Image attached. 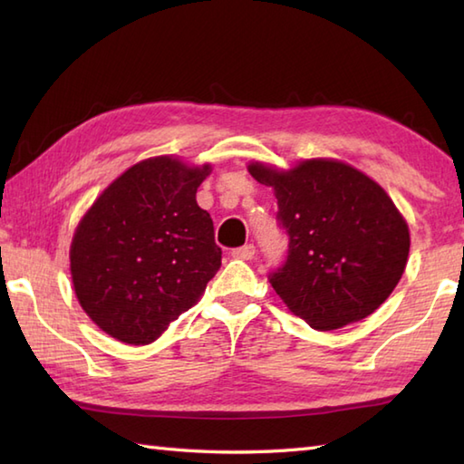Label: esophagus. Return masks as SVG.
I'll return each instance as SVG.
<instances>
[{
	"label": "esophagus",
	"instance_id": "obj_1",
	"mask_svg": "<svg viewBox=\"0 0 464 464\" xmlns=\"http://www.w3.org/2000/svg\"><path fill=\"white\" fill-rule=\"evenodd\" d=\"M233 257L235 259H241V261H249V259H253L255 257V245H243V247H239V249H233Z\"/></svg>",
	"mask_w": 464,
	"mask_h": 464
}]
</instances>
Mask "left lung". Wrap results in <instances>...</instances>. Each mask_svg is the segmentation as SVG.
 Returning a JSON list of instances; mask_svg holds the SVG:
<instances>
[{"label":"left lung","mask_w":464,"mask_h":464,"mask_svg":"<svg viewBox=\"0 0 464 464\" xmlns=\"http://www.w3.org/2000/svg\"><path fill=\"white\" fill-rule=\"evenodd\" d=\"M273 187L289 255L269 275L275 293L309 327L341 329L377 311L407 267L405 217L369 175L339 160H304L291 169L253 161Z\"/></svg>","instance_id":"left-lung-1"}]
</instances>
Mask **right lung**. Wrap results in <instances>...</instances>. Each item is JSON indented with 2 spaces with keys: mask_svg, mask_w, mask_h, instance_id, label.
<instances>
[{
  "mask_svg": "<svg viewBox=\"0 0 464 464\" xmlns=\"http://www.w3.org/2000/svg\"><path fill=\"white\" fill-rule=\"evenodd\" d=\"M211 165L160 155L131 165L82 217L69 247L75 297L97 327L150 344L191 309L221 267L197 187Z\"/></svg>",
  "mask_w": 464,
  "mask_h": 464,
  "instance_id": "right-lung-1",
  "label": "right lung"
}]
</instances>
